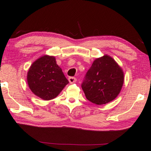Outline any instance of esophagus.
<instances>
[{"instance_id":"obj_1","label":"esophagus","mask_w":151,"mask_h":151,"mask_svg":"<svg viewBox=\"0 0 151 151\" xmlns=\"http://www.w3.org/2000/svg\"><path fill=\"white\" fill-rule=\"evenodd\" d=\"M68 81H69L70 83H71L72 84V83H74L76 81V78L75 77H73V76H71V77L68 78Z\"/></svg>"}]
</instances>
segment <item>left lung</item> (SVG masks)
<instances>
[{
    "mask_svg": "<svg viewBox=\"0 0 151 151\" xmlns=\"http://www.w3.org/2000/svg\"><path fill=\"white\" fill-rule=\"evenodd\" d=\"M123 82L122 68L111 56L104 55L94 60L81 87L87 100L102 105L117 97Z\"/></svg>",
    "mask_w": 151,
    "mask_h": 151,
    "instance_id": "8db88e82",
    "label": "left lung"
}]
</instances>
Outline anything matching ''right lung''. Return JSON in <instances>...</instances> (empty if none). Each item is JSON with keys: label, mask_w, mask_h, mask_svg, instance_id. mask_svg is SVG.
I'll return each instance as SVG.
<instances>
[{"label": "right lung", "mask_w": 151, "mask_h": 151, "mask_svg": "<svg viewBox=\"0 0 151 151\" xmlns=\"http://www.w3.org/2000/svg\"><path fill=\"white\" fill-rule=\"evenodd\" d=\"M32 93L44 100L57 97L69 83L54 56L45 55L32 63L27 74Z\"/></svg>", "instance_id": "right-lung-1"}]
</instances>
